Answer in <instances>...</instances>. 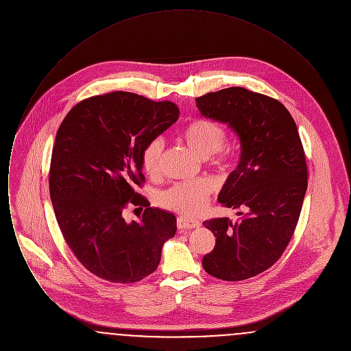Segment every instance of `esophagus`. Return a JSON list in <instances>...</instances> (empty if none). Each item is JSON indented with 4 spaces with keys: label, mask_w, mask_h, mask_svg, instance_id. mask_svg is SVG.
<instances>
[{
    "label": "esophagus",
    "mask_w": 351,
    "mask_h": 351,
    "mask_svg": "<svg viewBox=\"0 0 351 351\" xmlns=\"http://www.w3.org/2000/svg\"><path fill=\"white\" fill-rule=\"evenodd\" d=\"M201 222L197 219L188 217H179L178 218V228L182 230H186V229H195V228H200Z\"/></svg>",
    "instance_id": "1"
}]
</instances>
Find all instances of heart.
<instances>
[{"mask_svg":"<svg viewBox=\"0 0 351 351\" xmlns=\"http://www.w3.org/2000/svg\"><path fill=\"white\" fill-rule=\"evenodd\" d=\"M180 138L184 145L206 159L222 149L225 142V129L215 121L199 118L184 126ZM165 155L163 141L156 138L150 141L142 151V165L146 173L156 178L160 173ZM212 192V185L205 182L175 184L159 193L158 202L168 210L184 216H197L206 208Z\"/></svg>","mask_w":351,"mask_h":351,"instance_id":"1","label":"heart"}]
</instances>
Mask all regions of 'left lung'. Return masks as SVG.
<instances>
[{"mask_svg": "<svg viewBox=\"0 0 351 351\" xmlns=\"http://www.w3.org/2000/svg\"><path fill=\"white\" fill-rule=\"evenodd\" d=\"M196 102L202 117L228 125L241 142L238 166L218 195L241 217L202 222L216 237L202 267L221 280H245L282 256L300 217L308 171L298 126L282 102L241 86Z\"/></svg>", "mask_w": 351, "mask_h": 351, "instance_id": "obj_1", "label": "left lung"}]
</instances>
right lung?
Returning <instances> with one entry per match:
<instances>
[{
	"label": "right lung",
	"mask_w": 351,
	"mask_h": 351,
	"mask_svg": "<svg viewBox=\"0 0 351 351\" xmlns=\"http://www.w3.org/2000/svg\"><path fill=\"white\" fill-rule=\"evenodd\" d=\"M178 118L169 101L119 90L79 102L56 133L49 180L55 216L79 262L104 280L149 276L176 233L175 215L150 208L134 189L145 182V146ZM128 203L147 206L138 221H124Z\"/></svg>",
	"instance_id": "add662e5"
}]
</instances>
